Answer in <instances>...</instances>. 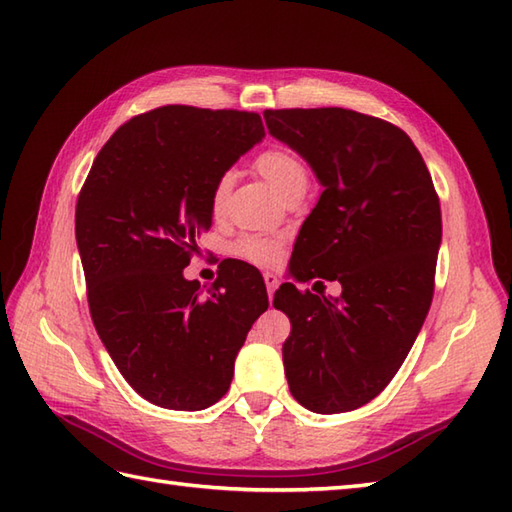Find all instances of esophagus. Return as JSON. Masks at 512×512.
<instances>
[{
  "mask_svg": "<svg viewBox=\"0 0 512 512\" xmlns=\"http://www.w3.org/2000/svg\"><path fill=\"white\" fill-rule=\"evenodd\" d=\"M264 281H266L268 299L273 301V297H275V290L279 288V279H277V275H273V273H264Z\"/></svg>",
  "mask_w": 512,
  "mask_h": 512,
  "instance_id": "1",
  "label": "esophagus"
}]
</instances>
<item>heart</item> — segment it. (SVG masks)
<instances>
[{"mask_svg": "<svg viewBox=\"0 0 512 512\" xmlns=\"http://www.w3.org/2000/svg\"><path fill=\"white\" fill-rule=\"evenodd\" d=\"M255 169L259 176H262L270 187L275 189V193L281 195V198H286V195L292 191L308 187V169L303 165V160L297 154H292L290 149H284V147L264 149L262 154L255 158ZM228 187H231L228 176H222L213 184L209 204H211V213L215 217H222L226 209ZM233 253L235 257L244 259V262L257 264V266H270L275 264L281 255V242L268 235H244L233 244Z\"/></svg>", "mask_w": 512, "mask_h": 512, "instance_id": "obj_1", "label": "heart"}]
</instances>
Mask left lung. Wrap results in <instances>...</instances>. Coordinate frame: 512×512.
<instances>
[{
  "label": "left lung",
  "instance_id": "left-lung-1",
  "mask_svg": "<svg viewBox=\"0 0 512 512\" xmlns=\"http://www.w3.org/2000/svg\"><path fill=\"white\" fill-rule=\"evenodd\" d=\"M266 127L312 167L321 198L297 237L299 281H339L341 297L284 284V369L314 413L376 398L411 350L433 299L440 200L420 151L400 127L343 107L266 110ZM292 250V257H295Z\"/></svg>",
  "mask_w": 512,
  "mask_h": 512
}]
</instances>
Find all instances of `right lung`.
Instances as JSON below:
<instances>
[{
    "label": "right lung",
    "instance_id": "right-lung-1",
    "mask_svg": "<svg viewBox=\"0 0 512 512\" xmlns=\"http://www.w3.org/2000/svg\"><path fill=\"white\" fill-rule=\"evenodd\" d=\"M266 136L262 116L165 105L107 140L76 202L94 328L145 400L200 411L233 380L250 325L268 308L259 270L233 262L202 295L182 270L211 228V189Z\"/></svg>",
    "mask_w": 512,
    "mask_h": 512
}]
</instances>
